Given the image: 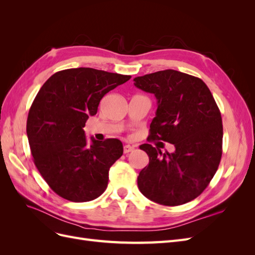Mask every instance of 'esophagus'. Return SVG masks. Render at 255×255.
<instances>
[{
  "label": "esophagus",
  "instance_id": "1",
  "mask_svg": "<svg viewBox=\"0 0 255 255\" xmlns=\"http://www.w3.org/2000/svg\"><path fill=\"white\" fill-rule=\"evenodd\" d=\"M134 149H135L134 145L126 144L125 146H123V152H125V153H129V152H132Z\"/></svg>",
  "mask_w": 255,
  "mask_h": 255
}]
</instances>
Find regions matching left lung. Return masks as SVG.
<instances>
[{
  "label": "left lung",
  "instance_id": "obj_1",
  "mask_svg": "<svg viewBox=\"0 0 255 255\" xmlns=\"http://www.w3.org/2000/svg\"><path fill=\"white\" fill-rule=\"evenodd\" d=\"M134 85L157 100L148 140L175 148L161 153L143 143L149 156L137 177L138 188L151 201L176 206L203 192L217 171L222 155V119L211 90L199 78L180 71H157L134 79Z\"/></svg>",
  "mask_w": 255,
  "mask_h": 255
}]
</instances>
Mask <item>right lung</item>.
<instances>
[{
    "instance_id": "add662e5",
    "label": "right lung",
    "mask_w": 255,
    "mask_h": 255,
    "mask_svg": "<svg viewBox=\"0 0 255 255\" xmlns=\"http://www.w3.org/2000/svg\"><path fill=\"white\" fill-rule=\"evenodd\" d=\"M129 79L92 68L66 69L38 91L27 116L28 143L38 171L61 198L87 202L106 189L110 168L123 153L122 142L91 138L89 145L83 128L107 92Z\"/></svg>"
}]
</instances>
